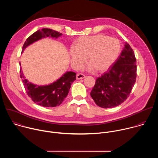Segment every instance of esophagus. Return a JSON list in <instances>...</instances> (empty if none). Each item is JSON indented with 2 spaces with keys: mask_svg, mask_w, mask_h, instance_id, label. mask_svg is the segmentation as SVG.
<instances>
[{
  "mask_svg": "<svg viewBox=\"0 0 158 158\" xmlns=\"http://www.w3.org/2000/svg\"><path fill=\"white\" fill-rule=\"evenodd\" d=\"M84 77H85V76L82 73H79L76 76L77 79H84Z\"/></svg>",
  "mask_w": 158,
  "mask_h": 158,
  "instance_id": "obj_1",
  "label": "esophagus"
}]
</instances>
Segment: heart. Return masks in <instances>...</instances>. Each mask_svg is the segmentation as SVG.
<instances>
[{
	"instance_id": "obj_1",
	"label": "heart",
	"mask_w": 158,
	"mask_h": 158,
	"mask_svg": "<svg viewBox=\"0 0 158 158\" xmlns=\"http://www.w3.org/2000/svg\"><path fill=\"white\" fill-rule=\"evenodd\" d=\"M121 52V44L118 39L98 34L79 37L69 51L73 65L80 68L85 62L89 64V69L97 72L107 70L118 57Z\"/></svg>"
}]
</instances>
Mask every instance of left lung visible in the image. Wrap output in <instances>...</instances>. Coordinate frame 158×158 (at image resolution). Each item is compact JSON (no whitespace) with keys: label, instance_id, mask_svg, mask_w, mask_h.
<instances>
[{"label":"left lung","instance_id":"8db88e82","mask_svg":"<svg viewBox=\"0 0 158 158\" xmlns=\"http://www.w3.org/2000/svg\"><path fill=\"white\" fill-rule=\"evenodd\" d=\"M136 59L127 42L120 56L96 81L91 92L95 103L102 108L120 105L129 96L136 79Z\"/></svg>","mask_w":158,"mask_h":158}]
</instances>
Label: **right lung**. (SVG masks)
<instances>
[{
    "mask_svg": "<svg viewBox=\"0 0 158 158\" xmlns=\"http://www.w3.org/2000/svg\"><path fill=\"white\" fill-rule=\"evenodd\" d=\"M61 35V33L51 29L44 28L40 31L38 30L27 39L22 47V52L30 44L42 38L48 37L57 38ZM20 74L28 96L37 104L46 107L59 106L68 94L72 82L76 79L75 73L67 72L52 84L39 86L29 82L25 78L21 71V67H20Z\"/></svg>",
    "mask_w": 158,
    "mask_h": 158,
    "instance_id": "add662e5",
    "label": "right lung"
}]
</instances>
